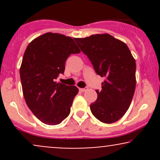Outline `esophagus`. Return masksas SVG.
<instances>
[{
  "instance_id": "esophagus-1",
  "label": "esophagus",
  "mask_w": 160,
  "mask_h": 160,
  "mask_svg": "<svg viewBox=\"0 0 160 160\" xmlns=\"http://www.w3.org/2000/svg\"><path fill=\"white\" fill-rule=\"evenodd\" d=\"M87 88H80V91L81 92H84L87 91Z\"/></svg>"
}]
</instances>
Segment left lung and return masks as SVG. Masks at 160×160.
Wrapping results in <instances>:
<instances>
[{
	"mask_svg": "<svg viewBox=\"0 0 160 160\" xmlns=\"http://www.w3.org/2000/svg\"><path fill=\"white\" fill-rule=\"evenodd\" d=\"M89 57L95 72L105 80L98 98L90 104L92 114L104 123H113L128 111L136 85V64L127 45L109 34L74 38Z\"/></svg>",
	"mask_w": 160,
	"mask_h": 160,
	"instance_id": "obj_1",
	"label": "left lung"
}]
</instances>
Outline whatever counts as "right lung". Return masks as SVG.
<instances>
[{
	"instance_id": "obj_1",
	"label": "right lung",
	"mask_w": 160,
	"mask_h": 160,
	"mask_svg": "<svg viewBox=\"0 0 160 160\" xmlns=\"http://www.w3.org/2000/svg\"><path fill=\"white\" fill-rule=\"evenodd\" d=\"M80 52L71 37L48 32L28 45L20 67L22 92L28 107L43 123H61L69 115L75 86L57 82L63 74L65 61L71 54Z\"/></svg>"
}]
</instances>
